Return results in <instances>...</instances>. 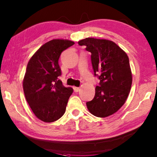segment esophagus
Returning <instances> with one entry per match:
<instances>
[{"label": "esophagus", "mask_w": 157, "mask_h": 157, "mask_svg": "<svg viewBox=\"0 0 157 157\" xmlns=\"http://www.w3.org/2000/svg\"><path fill=\"white\" fill-rule=\"evenodd\" d=\"M73 89H74L75 92H78L80 90V88H79V87H77V86H74Z\"/></svg>", "instance_id": "obj_1"}]
</instances>
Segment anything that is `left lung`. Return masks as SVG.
Wrapping results in <instances>:
<instances>
[{
  "mask_svg": "<svg viewBox=\"0 0 157 157\" xmlns=\"http://www.w3.org/2000/svg\"><path fill=\"white\" fill-rule=\"evenodd\" d=\"M78 44L92 53L94 75L100 79L94 99L86 103L89 111L100 118L113 115L125 104L132 85L128 56L116 43L106 39L86 38Z\"/></svg>",
  "mask_w": 157,
  "mask_h": 157,
  "instance_id": "8db88e82",
  "label": "left lung"
}]
</instances>
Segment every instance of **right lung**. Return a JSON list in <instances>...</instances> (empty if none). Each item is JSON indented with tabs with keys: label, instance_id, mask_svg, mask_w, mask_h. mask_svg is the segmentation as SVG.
<instances>
[{
	"label": "right lung",
	"instance_id": "1",
	"mask_svg": "<svg viewBox=\"0 0 157 157\" xmlns=\"http://www.w3.org/2000/svg\"><path fill=\"white\" fill-rule=\"evenodd\" d=\"M75 44L67 39H53L42 45L27 63L23 90L29 106L37 118L51 123L65 113L73 90L65 87L58 60L61 53Z\"/></svg>",
	"mask_w": 157,
	"mask_h": 157
}]
</instances>
